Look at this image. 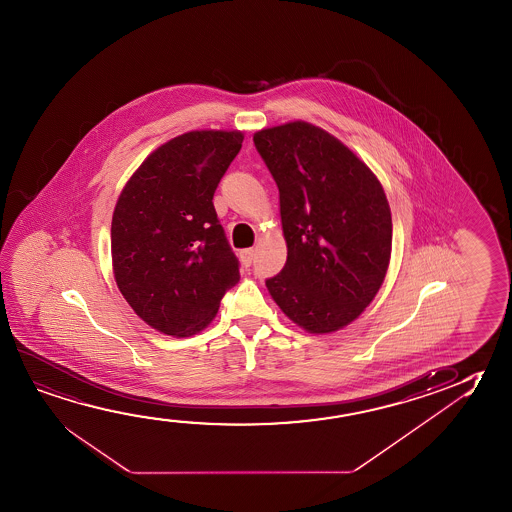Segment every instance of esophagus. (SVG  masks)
<instances>
[{
    "mask_svg": "<svg viewBox=\"0 0 512 512\" xmlns=\"http://www.w3.org/2000/svg\"><path fill=\"white\" fill-rule=\"evenodd\" d=\"M239 257H241V262H243L244 266L248 268V266H252L253 257H255V250H253V248H246V250L239 253Z\"/></svg>",
    "mask_w": 512,
    "mask_h": 512,
    "instance_id": "esophagus-1",
    "label": "esophagus"
}]
</instances>
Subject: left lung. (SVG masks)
I'll return each instance as SVG.
<instances>
[{"instance_id":"1","label":"left lung","mask_w":512,"mask_h":512,"mask_svg":"<svg viewBox=\"0 0 512 512\" xmlns=\"http://www.w3.org/2000/svg\"><path fill=\"white\" fill-rule=\"evenodd\" d=\"M253 142L280 191L284 269L266 280L299 328L326 335L362 315L385 282L392 213L378 177L333 134L303 120Z\"/></svg>"}]
</instances>
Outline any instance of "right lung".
I'll return each mask as SVG.
<instances>
[{
    "instance_id": "right-lung-1",
    "label": "right lung",
    "mask_w": 512,
    "mask_h": 512,
    "mask_svg": "<svg viewBox=\"0 0 512 512\" xmlns=\"http://www.w3.org/2000/svg\"><path fill=\"white\" fill-rule=\"evenodd\" d=\"M243 140V131L221 129L175 136L150 152L118 195L111 218L118 291L165 335L207 328L241 278L213 197Z\"/></svg>"
}]
</instances>
